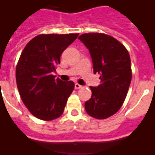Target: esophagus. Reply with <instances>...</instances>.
<instances>
[{
    "mask_svg": "<svg viewBox=\"0 0 155 155\" xmlns=\"http://www.w3.org/2000/svg\"><path fill=\"white\" fill-rule=\"evenodd\" d=\"M74 86H75V88H76V89H80V88H81V87H82V86L79 85L78 83H75Z\"/></svg>",
    "mask_w": 155,
    "mask_h": 155,
    "instance_id": "esophagus-1",
    "label": "esophagus"
}]
</instances>
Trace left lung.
Instances as JSON below:
<instances>
[{"label": "left lung", "mask_w": 155, "mask_h": 155, "mask_svg": "<svg viewBox=\"0 0 155 155\" xmlns=\"http://www.w3.org/2000/svg\"><path fill=\"white\" fill-rule=\"evenodd\" d=\"M78 39L88 48L94 73L101 80L98 86H90L92 95L85 103L86 111L95 119L108 118L120 110L130 86L129 51L117 39L102 33L83 34Z\"/></svg>", "instance_id": "1"}]
</instances>
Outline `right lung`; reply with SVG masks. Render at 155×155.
Returning a JSON list of instances; mask_svg holds the SVG:
<instances>
[{
    "label": "right lung",
    "mask_w": 155,
    "mask_h": 155,
    "mask_svg": "<svg viewBox=\"0 0 155 155\" xmlns=\"http://www.w3.org/2000/svg\"><path fill=\"white\" fill-rule=\"evenodd\" d=\"M78 34H42L26 44L16 67L21 99L30 112L43 120L60 117L74 89V81L55 78L52 73L62 52Z\"/></svg>",
    "instance_id": "obj_1"
}]
</instances>
